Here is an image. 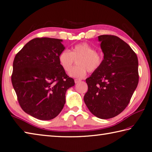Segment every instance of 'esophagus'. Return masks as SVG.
<instances>
[{
  "instance_id": "1",
  "label": "esophagus",
  "mask_w": 152,
  "mask_h": 152,
  "mask_svg": "<svg viewBox=\"0 0 152 152\" xmlns=\"http://www.w3.org/2000/svg\"><path fill=\"white\" fill-rule=\"evenodd\" d=\"M74 82H75L76 84H78L80 82H81V80L80 79H75L74 80Z\"/></svg>"
}]
</instances>
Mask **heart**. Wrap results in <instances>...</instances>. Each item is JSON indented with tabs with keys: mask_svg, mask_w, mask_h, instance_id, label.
<instances>
[{
	"mask_svg": "<svg viewBox=\"0 0 152 152\" xmlns=\"http://www.w3.org/2000/svg\"><path fill=\"white\" fill-rule=\"evenodd\" d=\"M76 59L77 66L70 71V75L78 78L86 75L87 70L90 73L97 71L103 63L102 56L86 42L74 45L70 51L64 50L58 56L59 64L66 72H70Z\"/></svg>",
	"mask_w": 152,
	"mask_h": 152,
	"instance_id": "1",
	"label": "heart"
}]
</instances>
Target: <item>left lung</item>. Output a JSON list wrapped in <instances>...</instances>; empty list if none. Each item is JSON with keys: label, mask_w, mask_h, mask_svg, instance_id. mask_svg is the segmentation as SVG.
<instances>
[{"label": "left lung", "mask_w": 152, "mask_h": 152, "mask_svg": "<svg viewBox=\"0 0 152 152\" xmlns=\"http://www.w3.org/2000/svg\"><path fill=\"white\" fill-rule=\"evenodd\" d=\"M103 63L86 80L84 100L90 112L101 119L114 118L129 103L139 82L138 60L128 44L114 35L98 37Z\"/></svg>", "instance_id": "1"}]
</instances>
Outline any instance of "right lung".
<instances>
[{"label":"right lung","instance_id":"right-lung-1","mask_svg":"<svg viewBox=\"0 0 152 152\" xmlns=\"http://www.w3.org/2000/svg\"><path fill=\"white\" fill-rule=\"evenodd\" d=\"M62 40L36 38L16 54L11 81L21 108L41 120L56 117L66 102V92L75 84L58 62Z\"/></svg>","mask_w":152,"mask_h":152}]
</instances>
